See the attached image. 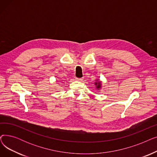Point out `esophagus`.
Wrapping results in <instances>:
<instances>
[{
	"instance_id": "obj_1",
	"label": "esophagus",
	"mask_w": 157,
	"mask_h": 157,
	"mask_svg": "<svg viewBox=\"0 0 157 157\" xmlns=\"http://www.w3.org/2000/svg\"><path fill=\"white\" fill-rule=\"evenodd\" d=\"M75 79L77 81H82L83 80V78H75Z\"/></svg>"
}]
</instances>
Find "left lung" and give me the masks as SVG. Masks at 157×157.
I'll use <instances>...</instances> for the list:
<instances>
[{
	"instance_id": "1",
	"label": "left lung",
	"mask_w": 157,
	"mask_h": 157,
	"mask_svg": "<svg viewBox=\"0 0 157 157\" xmlns=\"http://www.w3.org/2000/svg\"><path fill=\"white\" fill-rule=\"evenodd\" d=\"M98 80V79H97ZM96 80V81H97ZM95 85L96 86V88L97 90H99L101 88V81H98V82H95Z\"/></svg>"
}]
</instances>
